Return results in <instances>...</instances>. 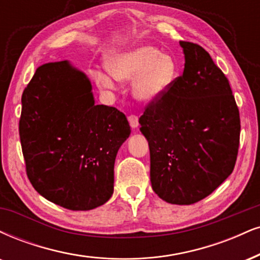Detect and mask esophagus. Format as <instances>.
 Returning <instances> with one entry per match:
<instances>
[{
    "label": "esophagus",
    "mask_w": 260,
    "mask_h": 260,
    "mask_svg": "<svg viewBox=\"0 0 260 260\" xmlns=\"http://www.w3.org/2000/svg\"><path fill=\"white\" fill-rule=\"evenodd\" d=\"M128 122H129L131 127L137 128V127H138V124H139L138 116H137V115H129V116H128Z\"/></svg>",
    "instance_id": "esophagus-1"
}]
</instances>
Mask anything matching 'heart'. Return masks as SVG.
I'll list each match as a JSON object with an SVG mask.
<instances>
[{
    "mask_svg": "<svg viewBox=\"0 0 260 260\" xmlns=\"http://www.w3.org/2000/svg\"><path fill=\"white\" fill-rule=\"evenodd\" d=\"M109 73L116 80H133V93L143 102H151L164 94L177 75L174 59L160 53L151 46H137L118 54L108 64ZM100 88L112 89V77L103 73L94 74Z\"/></svg>",
    "mask_w": 260,
    "mask_h": 260,
    "instance_id": "b5f03b06",
    "label": "heart"
}]
</instances>
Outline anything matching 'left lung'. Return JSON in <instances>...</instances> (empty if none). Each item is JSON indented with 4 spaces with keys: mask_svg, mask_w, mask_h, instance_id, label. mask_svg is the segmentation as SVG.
<instances>
[{
    "mask_svg": "<svg viewBox=\"0 0 260 260\" xmlns=\"http://www.w3.org/2000/svg\"><path fill=\"white\" fill-rule=\"evenodd\" d=\"M181 76L139 118L150 149V180L162 200L192 205L233 173L240 112L229 80L198 43L180 41Z\"/></svg>",
    "mask_w": 260,
    "mask_h": 260,
    "instance_id": "obj_1",
    "label": "left lung"
}]
</instances>
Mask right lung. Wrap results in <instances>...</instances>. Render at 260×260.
Masks as SVG:
<instances>
[{
    "instance_id": "obj_1",
    "label": "right lung",
    "mask_w": 260,
    "mask_h": 260,
    "mask_svg": "<svg viewBox=\"0 0 260 260\" xmlns=\"http://www.w3.org/2000/svg\"><path fill=\"white\" fill-rule=\"evenodd\" d=\"M86 75L68 61L36 69L21 95L19 136L26 176L40 195L71 211L104 205L131 127L114 106L95 105Z\"/></svg>"
}]
</instances>
